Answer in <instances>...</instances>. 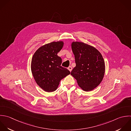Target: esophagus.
I'll use <instances>...</instances> for the list:
<instances>
[{"label": "esophagus", "instance_id": "esophagus-1", "mask_svg": "<svg viewBox=\"0 0 131 131\" xmlns=\"http://www.w3.org/2000/svg\"><path fill=\"white\" fill-rule=\"evenodd\" d=\"M68 69L71 72V70H72V67L71 66H69L68 67Z\"/></svg>", "mask_w": 131, "mask_h": 131}]
</instances>
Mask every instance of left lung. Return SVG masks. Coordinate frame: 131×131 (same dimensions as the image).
<instances>
[{
  "instance_id": "1",
  "label": "left lung",
  "mask_w": 131,
  "mask_h": 131,
  "mask_svg": "<svg viewBox=\"0 0 131 131\" xmlns=\"http://www.w3.org/2000/svg\"><path fill=\"white\" fill-rule=\"evenodd\" d=\"M71 48L76 66L71 74L83 90L91 91L100 85L104 76L103 56L95 48L83 42H73Z\"/></svg>"
}]
</instances>
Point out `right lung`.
Masks as SVG:
<instances>
[{
    "mask_svg": "<svg viewBox=\"0 0 131 131\" xmlns=\"http://www.w3.org/2000/svg\"><path fill=\"white\" fill-rule=\"evenodd\" d=\"M63 44L62 41L46 44L40 47L32 58V75L37 84L45 91L56 90L60 81L70 73L61 66L62 59L57 55Z\"/></svg>",
    "mask_w": 131,
    "mask_h": 131,
    "instance_id": "right-lung-1",
    "label": "right lung"
}]
</instances>
